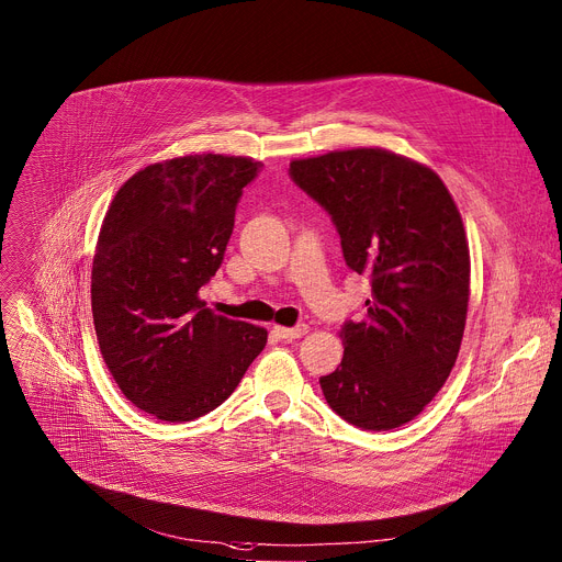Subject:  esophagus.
I'll return each instance as SVG.
<instances>
[{
  "mask_svg": "<svg viewBox=\"0 0 562 562\" xmlns=\"http://www.w3.org/2000/svg\"><path fill=\"white\" fill-rule=\"evenodd\" d=\"M310 331V327L303 323V325H295V327H276V334L280 336V339H286V341H291V339H301V336H305Z\"/></svg>",
  "mask_w": 562,
  "mask_h": 562,
  "instance_id": "1",
  "label": "esophagus"
}]
</instances>
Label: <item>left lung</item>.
<instances>
[{"label": "left lung", "instance_id": "left-lung-1", "mask_svg": "<svg viewBox=\"0 0 562 562\" xmlns=\"http://www.w3.org/2000/svg\"><path fill=\"white\" fill-rule=\"evenodd\" d=\"M295 184L341 235L346 265L370 276L344 359L321 389L344 420L389 431L414 420L457 363L470 301V248L440 176L380 146L291 160Z\"/></svg>", "mask_w": 562, "mask_h": 562}]
</instances>
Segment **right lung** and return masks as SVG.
I'll return each instance as SVG.
<instances>
[{
    "label": "right lung",
    "mask_w": 562,
    "mask_h": 562,
    "mask_svg": "<svg viewBox=\"0 0 562 562\" xmlns=\"http://www.w3.org/2000/svg\"><path fill=\"white\" fill-rule=\"evenodd\" d=\"M257 171L252 158L221 154L154 162L103 216L92 261L97 341L122 393L158 420L210 414L267 346L265 327L218 316L199 295Z\"/></svg>",
    "instance_id": "1"
}]
</instances>
